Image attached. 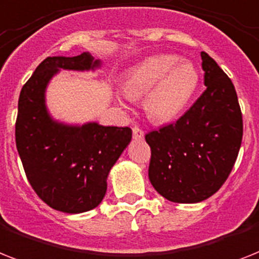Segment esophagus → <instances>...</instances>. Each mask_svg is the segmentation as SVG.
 <instances>
[{
    "label": "esophagus",
    "mask_w": 259,
    "mask_h": 259,
    "mask_svg": "<svg viewBox=\"0 0 259 259\" xmlns=\"http://www.w3.org/2000/svg\"><path fill=\"white\" fill-rule=\"evenodd\" d=\"M144 132L140 129V127H137V126H134L133 127V138L134 140H144Z\"/></svg>",
    "instance_id": "esophagus-1"
}]
</instances>
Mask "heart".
<instances>
[{"mask_svg": "<svg viewBox=\"0 0 259 259\" xmlns=\"http://www.w3.org/2000/svg\"><path fill=\"white\" fill-rule=\"evenodd\" d=\"M201 74L191 61L177 54H154L127 69L123 92L132 100L144 98L145 114L151 122L167 123L188 109L198 90ZM118 101L123 105L122 98Z\"/></svg>", "mask_w": 259, "mask_h": 259, "instance_id": "obj_1", "label": "heart"}]
</instances>
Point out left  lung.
<instances>
[{
  "label": "left lung",
  "instance_id": "1",
  "mask_svg": "<svg viewBox=\"0 0 259 259\" xmlns=\"http://www.w3.org/2000/svg\"><path fill=\"white\" fill-rule=\"evenodd\" d=\"M203 94L176 123L146 134L151 149L149 180L177 203H197L228 180L242 142V114L232 79L201 52Z\"/></svg>",
  "mask_w": 259,
  "mask_h": 259
}]
</instances>
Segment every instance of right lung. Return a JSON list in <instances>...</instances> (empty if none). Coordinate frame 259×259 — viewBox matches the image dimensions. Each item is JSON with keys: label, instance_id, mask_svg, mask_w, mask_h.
<instances>
[{"label": "right lung", "instance_id": "add662e5", "mask_svg": "<svg viewBox=\"0 0 259 259\" xmlns=\"http://www.w3.org/2000/svg\"><path fill=\"white\" fill-rule=\"evenodd\" d=\"M101 66L102 61L89 52L48 57L18 100L16 145L27 180L46 205L64 213H85L100 205L111 167L132 141L130 127L66 123L48 109L46 89L61 70L96 71Z\"/></svg>", "mask_w": 259, "mask_h": 259}]
</instances>
